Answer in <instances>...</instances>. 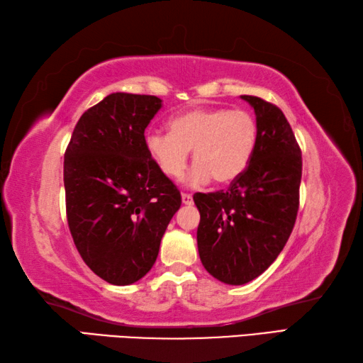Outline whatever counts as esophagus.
<instances>
[{
    "instance_id": "esophagus-1",
    "label": "esophagus",
    "mask_w": 363,
    "mask_h": 363,
    "mask_svg": "<svg viewBox=\"0 0 363 363\" xmlns=\"http://www.w3.org/2000/svg\"><path fill=\"white\" fill-rule=\"evenodd\" d=\"M181 196H182V203L184 204H192L194 203V196L190 195V194H182Z\"/></svg>"
}]
</instances>
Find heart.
<instances>
[{
  "label": "heart",
  "mask_w": 363,
  "mask_h": 363,
  "mask_svg": "<svg viewBox=\"0 0 363 363\" xmlns=\"http://www.w3.org/2000/svg\"><path fill=\"white\" fill-rule=\"evenodd\" d=\"M169 133L154 130L144 138L149 155L169 179L181 177L192 150V186L213 177L225 186L245 173L259 138L254 116L242 109L199 108L174 116L168 122Z\"/></svg>",
  "instance_id": "obj_1"
}]
</instances>
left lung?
Returning <instances> with one entry per match:
<instances>
[{"label":"left lung","instance_id":"obj_1","mask_svg":"<svg viewBox=\"0 0 363 363\" xmlns=\"http://www.w3.org/2000/svg\"><path fill=\"white\" fill-rule=\"evenodd\" d=\"M241 98L254 108L259 128L252 160L227 190L194 195L203 267L232 286L255 279L284 249L301 182V150L286 116L259 96Z\"/></svg>","mask_w":363,"mask_h":363}]
</instances>
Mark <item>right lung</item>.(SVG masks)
I'll return each instance as SVG.
<instances>
[{
	"instance_id": "right-lung-1",
	"label": "right lung",
	"mask_w": 363,
	"mask_h": 363,
	"mask_svg": "<svg viewBox=\"0 0 363 363\" xmlns=\"http://www.w3.org/2000/svg\"><path fill=\"white\" fill-rule=\"evenodd\" d=\"M160 108L152 95L111 94L81 116L65 152L72 241L91 272L114 286L146 276L182 203L144 143Z\"/></svg>"
}]
</instances>
